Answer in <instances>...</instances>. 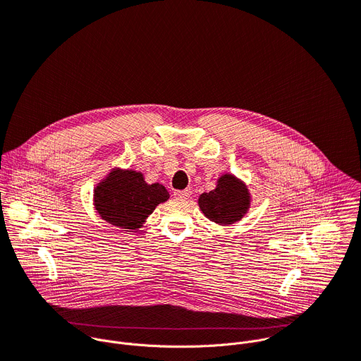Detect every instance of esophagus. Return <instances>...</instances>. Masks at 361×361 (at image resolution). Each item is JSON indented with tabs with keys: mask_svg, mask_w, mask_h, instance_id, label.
<instances>
[{
	"mask_svg": "<svg viewBox=\"0 0 361 361\" xmlns=\"http://www.w3.org/2000/svg\"><path fill=\"white\" fill-rule=\"evenodd\" d=\"M174 197L178 198V200H187V198L191 197V190L185 188V190H181V191H176Z\"/></svg>",
	"mask_w": 361,
	"mask_h": 361,
	"instance_id": "1",
	"label": "esophagus"
}]
</instances>
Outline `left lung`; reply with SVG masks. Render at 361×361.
<instances>
[{"mask_svg": "<svg viewBox=\"0 0 361 361\" xmlns=\"http://www.w3.org/2000/svg\"><path fill=\"white\" fill-rule=\"evenodd\" d=\"M251 195L244 181L233 174H223L210 192L198 197V207L209 220L220 226L240 221L248 212Z\"/></svg>", "mask_w": 361, "mask_h": 361, "instance_id": "obj_1", "label": "left lung"}]
</instances>
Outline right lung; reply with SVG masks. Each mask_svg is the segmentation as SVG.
I'll return each instance as SVG.
<instances>
[{
    "mask_svg": "<svg viewBox=\"0 0 361 361\" xmlns=\"http://www.w3.org/2000/svg\"><path fill=\"white\" fill-rule=\"evenodd\" d=\"M169 198L163 184H148L142 173L116 167L97 184L92 201L102 220L126 231H135Z\"/></svg>",
    "mask_w": 361,
    "mask_h": 361,
    "instance_id": "obj_1",
    "label": "right lung"
}]
</instances>
